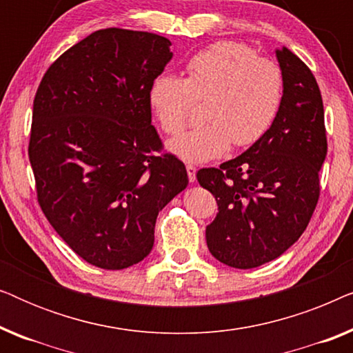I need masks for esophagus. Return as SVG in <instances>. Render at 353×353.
Returning a JSON list of instances; mask_svg holds the SVG:
<instances>
[{"label": "esophagus", "mask_w": 353, "mask_h": 353, "mask_svg": "<svg viewBox=\"0 0 353 353\" xmlns=\"http://www.w3.org/2000/svg\"><path fill=\"white\" fill-rule=\"evenodd\" d=\"M196 170H197V168L194 167V165H191V163H190V165H186V172H188V178H190V181L192 183V181H194L196 180Z\"/></svg>", "instance_id": "obj_1"}]
</instances>
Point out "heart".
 I'll return each instance as SVG.
<instances>
[{
  "mask_svg": "<svg viewBox=\"0 0 353 353\" xmlns=\"http://www.w3.org/2000/svg\"><path fill=\"white\" fill-rule=\"evenodd\" d=\"M283 72L252 48L220 41L186 62V79L159 74L149 88V103L167 134H178L190 122L197 101H205L209 122L180 134L168 149L186 162H207L262 139L281 109Z\"/></svg>",
  "mask_w": 353,
  "mask_h": 353,
  "instance_id": "b5f03b06",
  "label": "heart"
}]
</instances>
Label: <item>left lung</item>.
I'll return each instance as SVG.
<instances>
[{
	"instance_id": "8db88e82",
	"label": "left lung",
	"mask_w": 353,
	"mask_h": 353,
	"mask_svg": "<svg viewBox=\"0 0 353 353\" xmlns=\"http://www.w3.org/2000/svg\"><path fill=\"white\" fill-rule=\"evenodd\" d=\"M276 57L284 94L272 128L241 156L196 175L219 204L205 228L207 248L233 268L260 267L286 252L305 231L320 197L327 152L320 88L292 51L281 48Z\"/></svg>"
}]
</instances>
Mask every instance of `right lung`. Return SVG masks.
Returning a JSON list of instances; mask_svg holds the SVG:
<instances>
[{
	"label": "right lung",
	"mask_w": 353,
	"mask_h": 353,
	"mask_svg": "<svg viewBox=\"0 0 353 353\" xmlns=\"http://www.w3.org/2000/svg\"><path fill=\"white\" fill-rule=\"evenodd\" d=\"M149 32L103 28L69 48L33 99L28 159L43 214L86 262L123 270L154 245L186 167L151 125L149 88L172 59Z\"/></svg>",
	"instance_id": "add662e5"
}]
</instances>
